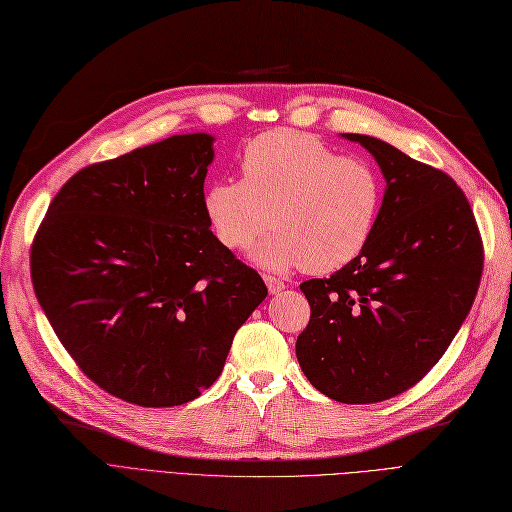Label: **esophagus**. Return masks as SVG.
I'll list each match as a JSON object with an SVG mask.
<instances>
[{
  "label": "esophagus",
  "instance_id": "esophagus-1",
  "mask_svg": "<svg viewBox=\"0 0 512 512\" xmlns=\"http://www.w3.org/2000/svg\"><path fill=\"white\" fill-rule=\"evenodd\" d=\"M263 280H266L268 291H270L272 295H276V293H280V291L285 289V283H283V280H278V278H274V276H270V274L263 276Z\"/></svg>",
  "mask_w": 512,
  "mask_h": 512
}]
</instances>
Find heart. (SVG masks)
<instances>
[{
    "label": "heart",
    "instance_id": "heart-1",
    "mask_svg": "<svg viewBox=\"0 0 512 512\" xmlns=\"http://www.w3.org/2000/svg\"><path fill=\"white\" fill-rule=\"evenodd\" d=\"M242 180L221 178L204 193V214L225 249L251 246L268 270L329 274L366 249L383 206V178L370 161L340 157L300 131H270L246 144Z\"/></svg>",
    "mask_w": 512,
    "mask_h": 512
}]
</instances>
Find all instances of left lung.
<instances>
[{
	"mask_svg": "<svg viewBox=\"0 0 512 512\" xmlns=\"http://www.w3.org/2000/svg\"><path fill=\"white\" fill-rule=\"evenodd\" d=\"M342 138L378 163L383 206L359 257L300 285L310 321L295 355L327 398L374 404L417 385L449 349L481 283L483 244L451 176L385 140Z\"/></svg>",
	"mask_w": 512,
	"mask_h": 512,
	"instance_id": "obj_1",
	"label": "left lung"
}]
</instances>
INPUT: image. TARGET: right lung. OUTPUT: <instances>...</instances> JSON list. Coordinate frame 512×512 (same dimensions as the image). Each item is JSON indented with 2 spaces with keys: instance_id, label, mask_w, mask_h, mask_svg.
I'll return each instance as SVG.
<instances>
[{
  "instance_id": "add662e5",
  "label": "right lung",
  "mask_w": 512,
  "mask_h": 512,
  "mask_svg": "<svg viewBox=\"0 0 512 512\" xmlns=\"http://www.w3.org/2000/svg\"><path fill=\"white\" fill-rule=\"evenodd\" d=\"M212 144L197 131L80 170L31 246V283L65 351L131 404L202 395L268 295L210 232L202 200Z\"/></svg>"
}]
</instances>
